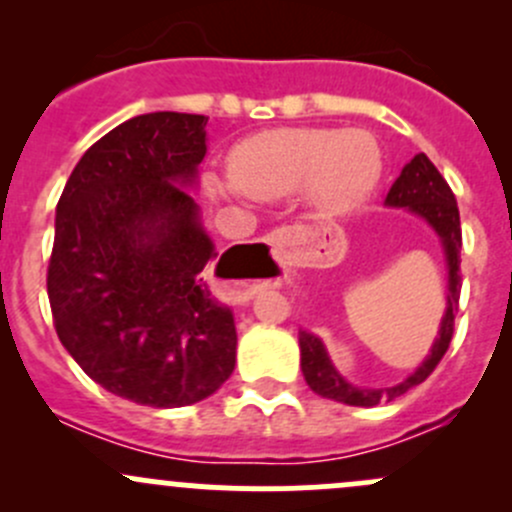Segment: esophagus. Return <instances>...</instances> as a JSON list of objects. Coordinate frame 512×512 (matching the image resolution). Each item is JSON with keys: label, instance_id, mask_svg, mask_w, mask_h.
I'll return each instance as SVG.
<instances>
[{"label": "esophagus", "instance_id": "34e87169", "mask_svg": "<svg viewBox=\"0 0 512 512\" xmlns=\"http://www.w3.org/2000/svg\"><path fill=\"white\" fill-rule=\"evenodd\" d=\"M267 242H270V247H272V252H275L277 260H285V232H272V235H267ZM252 294H255V289L247 287V285L230 289V299L235 304L247 302Z\"/></svg>", "mask_w": 512, "mask_h": 512}]
</instances>
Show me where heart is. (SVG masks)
<instances>
[{
  "mask_svg": "<svg viewBox=\"0 0 512 512\" xmlns=\"http://www.w3.org/2000/svg\"><path fill=\"white\" fill-rule=\"evenodd\" d=\"M230 178L208 175L220 200H285L302 195L317 215H344L364 203L381 178V148L364 131L277 128L232 151Z\"/></svg>",
  "mask_w": 512,
  "mask_h": 512,
  "instance_id": "obj_1",
  "label": "heart"
}]
</instances>
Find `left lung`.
Masks as SVG:
<instances>
[{
    "instance_id": "8db88e82",
    "label": "left lung",
    "mask_w": 512,
    "mask_h": 512,
    "mask_svg": "<svg viewBox=\"0 0 512 512\" xmlns=\"http://www.w3.org/2000/svg\"><path fill=\"white\" fill-rule=\"evenodd\" d=\"M386 208H406L409 213L418 215L433 227L438 242L443 247L448 270V292H446V312H443L441 324H438V337L433 339L426 359L416 366L414 374L406 376L404 381L384 389H366V386H354L337 371V366L329 359L327 347L322 339L312 332L299 329V356H302V374L304 381L314 394L324 399H334L347 406H369L381 404V401H394L404 396L406 391L426 381L431 371L436 369L438 361L448 352V344L453 337V319L458 312V297H461V215H458L456 195L448 188L443 175L438 173L436 165L426 158V153H418L404 165L399 178L394 180L391 190L384 200Z\"/></svg>"
}]
</instances>
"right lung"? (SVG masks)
Masks as SVG:
<instances>
[{
  "instance_id": "add662e5",
  "label": "right lung",
  "mask_w": 512,
  "mask_h": 512,
  "mask_svg": "<svg viewBox=\"0 0 512 512\" xmlns=\"http://www.w3.org/2000/svg\"><path fill=\"white\" fill-rule=\"evenodd\" d=\"M205 126L175 111L121 123L81 156L56 205V334L96 384L141 406L198 404L235 369V319L208 289L218 252L188 193Z\"/></svg>"
}]
</instances>
